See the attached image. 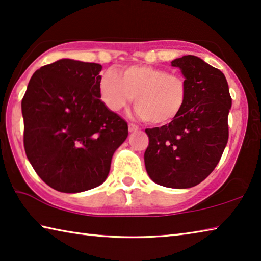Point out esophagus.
I'll use <instances>...</instances> for the list:
<instances>
[{
	"mask_svg": "<svg viewBox=\"0 0 261 261\" xmlns=\"http://www.w3.org/2000/svg\"><path fill=\"white\" fill-rule=\"evenodd\" d=\"M139 130V126H137L135 124H132V123H130L129 124V131L130 132H135V131H138Z\"/></svg>",
	"mask_w": 261,
	"mask_h": 261,
	"instance_id": "1",
	"label": "esophagus"
}]
</instances>
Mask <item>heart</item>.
Segmentation results:
<instances>
[{
  "mask_svg": "<svg viewBox=\"0 0 261 261\" xmlns=\"http://www.w3.org/2000/svg\"><path fill=\"white\" fill-rule=\"evenodd\" d=\"M101 100L112 112L125 108L135 96V115L155 126L167 125L179 116L188 96L183 77L152 65H130L121 76L106 71L99 83Z\"/></svg>",
  "mask_w": 261,
  "mask_h": 261,
  "instance_id": "heart-1",
  "label": "heart"
}]
</instances>
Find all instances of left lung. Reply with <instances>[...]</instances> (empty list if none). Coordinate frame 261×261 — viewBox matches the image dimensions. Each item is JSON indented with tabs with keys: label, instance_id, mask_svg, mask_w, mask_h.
<instances>
[{
	"label": "left lung",
	"instance_id": "obj_1",
	"mask_svg": "<svg viewBox=\"0 0 261 261\" xmlns=\"http://www.w3.org/2000/svg\"><path fill=\"white\" fill-rule=\"evenodd\" d=\"M171 65L185 78L187 101L175 121L145 130L149 143L144 160L153 182L188 189L202 182L222 156L231 96L224 74L199 57L185 55Z\"/></svg>",
	"mask_w": 261,
	"mask_h": 261
}]
</instances>
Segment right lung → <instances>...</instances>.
I'll use <instances>...</instances> for the list:
<instances>
[{"label":"right lung","instance_id":"right-lung-1","mask_svg":"<svg viewBox=\"0 0 261 261\" xmlns=\"http://www.w3.org/2000/svg\"><path fill=\"white\" fill-rule=\"evenodd\" d=\"M98 63L62 59L41 67L21 100L24 147L43 182L77 193L102 184L127 123L101 101Z\"/></svg>","mask_w":261,"mask_h":261}]
</instances>
